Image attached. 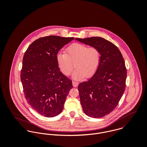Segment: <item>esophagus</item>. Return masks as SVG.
Returning <instances> with one entry per match:
<instances>
[{
	"label": "esophagus",
	"instance_id": "esophagus-1",
	"mask_svg": "<svg viewBox=\"0 0 147 147\" xmlns=\"http://www.w3.org/2000/svg\"><path fill=\"white\" fill-rule=\"evenodd\" d=\"M72 84H73V86H74V87H76V86L78 85L79 83L77 82H75V81H73V82H72Z\"/></svg>",
	"mask_w": 147,
	"mask_h": 147
}]
</instances>
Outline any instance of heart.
Wrapping results in <instances>:
<instances>
[{
  "label": "heart",
  "mask_w": 147,
  "mask_h": 147,
  "mask_svg": "<svg viewBox=\"0 0 147 147\" xmlns=\"http://www.w3.org/2000/svg\"><path fill=\"white\" fill-rule=\"evenodd\" d=\"M101 53L96 46H88L82 43H74L67 47L65 53H59L57 55L58 65L65 76L73 73L75 79H83L85 76L90 78L98 69L101 62Z\"/></svg>",
  "instance_id": "b5f03b06"
}]
</instances>
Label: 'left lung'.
Listing matches in <instances>:
<instances>
[{"label":"left lung","instance_id":"left-lung-1","mask_svg":"<svg viewBox=\"0 0 147 147\" xmlns=\"http://www.w3.org/2000/svg\"><path fill=\"white\" fill-rule=\"evenodd\" d=\"M101 51V59L94 75L80 83L78 90L84 113L92 118H102L118 104L126 87L127 69L118 48L103 38H76Z\"/></svg>","mask_w":147,"mask_h":147}]
</instances>
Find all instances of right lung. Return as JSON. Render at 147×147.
Masks as SVG:
<instances>
[{"label": "right lung", "instance_id": "1", "mask_svg": "<svg viewBox=\"0 0 147 147\" xmlns=\"http://www.w3.org/2000/svg\"><path fill=\"white\" fill-rule=\"evenodd\" d=\"M74 39L41 37L29 45L24 55L20 78L25 97L33 109L46 117L62 111L72 88V80L60 71L57 58L60 49Z\"/></svg>", "mask_w": 147, "mask_h": 147}]
</instances>
